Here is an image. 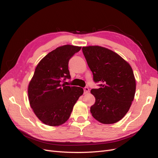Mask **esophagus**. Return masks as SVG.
I'll return each mask as SVG.
<instances>
[{
  "label": "esophagus",
  "mask_w": 158,
  "mask_h": 158,
  "mask_svg": "<svg viewBox=\"0 0 158 158\" xmlns=\"http://www.w3.org/2000/svg\"><path fill=\"white\" fill-rule=\"evenodd\" d=\"M89 88L88 87H85L84 88V94H88V92H89Z\"/></svg>",
  "instance_id": "34e87169"
}]
</instances>
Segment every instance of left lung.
Wrapping results in <instances>:
<instances>
[{
    "mask_svg": "<svg viewBox=\"0 0 158 158\" xmlns=\"http://www.w3.org/2000/svg\"><path fill=\"white\" fill-rule=\"evenodd\" d=\"M88 65L98 89L90 107L92 116L103 124L115 123L124 117L135 98L136 81L131 66L116 52L99 46L82 47Z\"/></svg>",
    "mask_w": 158,
    "mask_h": 158,
    "instance_id": "8db88e82",
    "label": "left lung"
}]
</instances>
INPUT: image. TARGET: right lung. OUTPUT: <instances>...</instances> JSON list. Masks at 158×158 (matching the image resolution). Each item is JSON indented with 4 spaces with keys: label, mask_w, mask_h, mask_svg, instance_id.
<instances>
[{
    "label": "right lung",
    "mask_w": 158,
    "mask_h": 158,
    "mask_svg": "<svg viewBox=\"0 0 158 158\" xmlns=\"http://www.w3.org/2000/svg\"><path fill=\"white\" fill-rule=\"evenodd\" d=\"M81 47L66 45L49 52L37 64L28 86L30 106L47 125L59 126L70 116L84 89L69 86L63 81L70 79L69 60Z\"/></svg>",
    "instance_id": "right-lung-1"
}]
</instances>
